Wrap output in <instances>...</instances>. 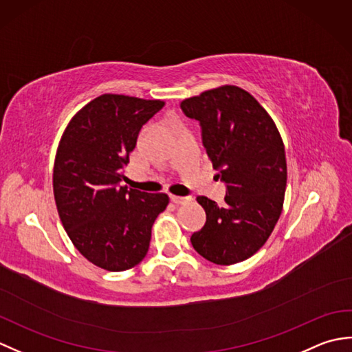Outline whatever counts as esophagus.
<instances>
[{"label":"esophagus","instance_id":"obj_1","mask_svg":"<svg viewBox=\"0 0 352 352\" xmlns=\"http://www.w3.org/2000/svg\"><path fill=\"white\" fill-rule=\"evenodd\" d=\"M170 199L172 203H175L177 206H184L192 201L190 197H178V195H170Z\"/></svg>","mask_w":352,"mask_h":352}]
</instances>
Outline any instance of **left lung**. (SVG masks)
Masks as SVG:
<instances>
[{
    "mask_svg": "<svg viewBox=\"0 0 352 352\" xmlns=\"http://www.w3.org/2000/svg\"><path fill=\"white\" fill-rule=\"evenodd\" d=\"M182 109L199 121L206 153L227 188L223 207L197 198L207 219L192 234V246L212 263H239L266 243L283 210L287 163L281 134L261 104L237 86L190 96Z\"/></svg>",
    "mask_w": 352,
    "mask_h": 352,
    "instance_id": "obj_1",
    "label": "left lung"
}]
</instances>
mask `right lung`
<instances>
[{"label":"right lung","instance_id":"add662e5","mask_svg":"<svg viewBox=\"0 0 352 352\" xmlns=\"http://www.w3.org/2000/svg\"><path fill=\"white\" fill-rule=\"evenodd\" d=\"M160 100L104 94L72 116L58 142L52 189L62 226L81 256L110 272L139 265L166 193L121 186L138 134Z\"/></svg>","mask_w":352,"mask_h":352}]
</instances>
